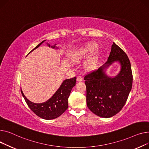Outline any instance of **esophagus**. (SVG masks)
<instances>
[{
	"mask_svg": "<svg viewBox=\"0 0 149 149\" xmlns=\"http://www.w3.org/2000/svg\"><path fill=\"white\" fill-rule=\"evenodd\" d=\"M83 81V78H82L81 76H78L77 77V81L81 82V81Z\"/></svg>",
	"mask_w": 149,
	"mask_h": 149,
	"instance_id": "obj_1",
	"label": "esophagus"
}]
</instances>
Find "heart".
<instances>
[{"instance_id": "heart-1", "label": "heart", "mask_w": 149, "mask_h": 149, "mask_svg": "<svg viewBox=\"0 0 149 149\" xmlns=\"http://www.w3.org/2000/svg\"><path fill=\"white\" fill-rule=\"evenodd\" d=\"M97 48V46L93 43H86L79 47L72 55V59L74 61H79L84 59L91 54ZM102 52L99 50L96 51L88 59H87L84 63L85 68L88 70H93L97 67Z\"/></svg>"}]
</instances>
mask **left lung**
I'll list each match as a JSON object with an SVG mask.
<instances>
[{"instance_id": "1", "label": "left lung", "mask_w": 149, "mask_h": 149, "mask_svg": "<svg viewBox=\"0 0 149 149\" xmlns=\"http://www.w3.org/2000/svg\"><path fill=\"white\" fill-rule=\"evenodd\" d=\"M120 64V70L115 77L106 73L113 63ZM87 107L94 114L109 118L123 108L132 89V73L129 59L125 52L113 42L107 62L97 70L85 76Z\"/></svg>"}]
</instances>
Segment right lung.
Instances as JSON below:
<instances>
[{"mask_svg":"<svg viewBox=\"0 0 149 149\" xmlns=\"http://www.w3.org/2000/svg\"><path fill=\"white\" fill-rule=\"evenodd\" d=\"M45 41L46 40L41 41L29 52L28 55ZM46 44L48 47L52 49H59L56 46L57 44H55L53 46H51L47 42ZM76 77L63 81L55 93L49 100L41 103H36L30 101L26 98L22 89L21 93L29 108L37 116L43 119L52 120L59 117L68 108V99L72 88L76 85Z\"/></svg>","mask_w":149,"mask_h":149,"instance_id":"right-lung-1","label":"right lung"}]
</instances>
